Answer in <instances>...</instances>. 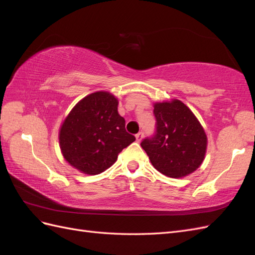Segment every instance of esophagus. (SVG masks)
<instances>
[{"label":"esophagus","instance_id":"esophagus-1","mask_svg":"<svg viewBox=\"0 0 255 255\" xmlns=\"http://www.w3.org/2000/svg\"><path fill=\"white\" fill-rule=\"evenodd\" d=\"M143 138V132H139V133H137L136 134V140L139 142L141 139Z\"/></svg>","mask_w":255,"mask_h":255}]
</instances>
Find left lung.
Returning a JSON list of instances; mask_svg holds the SVG:
<instances>
[{
	"label": "left lung",
	"instance_id": "obj_1",
	"mask_svg": "<svg viewBox=\"0 0 255 255\" xmlns=\"http://www.w3.org/2000/svg\"><path fill=\"white\" fill-rule=\"evenodd\" d=\"M155 132L140 145L154 168L169 177H182L202 164L206 135L196 116L179 100L154 104Z\"/></svg>",
	"mask_w": 255,
	"mask_h": 255
}]
</instances>
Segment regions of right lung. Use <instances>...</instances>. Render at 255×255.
Returning a JSON list of instances; mask_svg holds the SVG:
<instances>
[{
  "mask_svg": "<svg viewBox=\"0 0 255 255\" xmlns=\"http://www.w3.org/2000/svg\"><path fill=\"white\" fill-rule=\"evenodd\" d=\"M135 139L127 132L126 120L118 114V100L104 91L81 100L59 132L60 149L66 160L90 175L110 168L118 154Z\"/></svg>",
  "mask_w": 255,
  "mask_h": 255,
  "instance_id": "add662e5",
  "label": "right lung"
}]
</instances>
